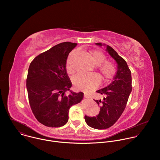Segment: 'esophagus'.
Here are the masks:
<instances>
[{
  "label": "esophagus",
  "mask_w": 160,
  "mask_h": 160,
  "mask_svg": "<svg viewBox=\"0 0 160 160\" xmlns=\"http://www.w3.org/2000/svg\"><path fill=\"white\" fill-rule=\"evenodd\" d=\"M88 97H87V95H84V98H85V99H87Z\"/></svg>",
  "instance_id": "esophagus-1"
}]
</instances>
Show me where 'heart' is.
<instances>
[{
    "instance_id": "obj_1",
    "label": "heart",
    "mask_w": 160,
    "mask_h": 160,
    "mask_svg": "<svg viewBox=\"0 0 160 160\" xmlns=\"http://www.w3.org/2000/svg\"><path fill=\"white\" fill-rule=\"evenodd\" d=\"M74 54L75 52H72L67 62L66 70L69 73H72L74 72L72 65ZM89 56L92 61L96 65L99 66V71L104 82H109L115 77L117 72L115 63L110 61H106V56L102 52L99 51H90ZM100 82L101 78L96 74H78L73 78V83L75 88L84 92H89L90 90H94L98 87Z\"/></svg>"
}]
</instances>
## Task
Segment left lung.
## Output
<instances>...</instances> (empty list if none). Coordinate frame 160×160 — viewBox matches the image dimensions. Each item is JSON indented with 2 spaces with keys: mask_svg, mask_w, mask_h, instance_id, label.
<instances>
[{
  "mask_svg": "<svg viewBox=\"0 0 160 160\" xmlns=\"http://www.w3.org/2000/svg\"><path fill=\"white\" fill-rule=\"evenodd\" d=\"M96 44L105 45L101 43ZM106 51L115 60L117 72L109 85L96 91L105 95L102 101L94 99L100 106L99 115L93 117L85 116V122L89 127L99 130L109 128L117 122L126 107L132 91L131 72L127 62L109 45H106Z\"/></svg>",
  "mask_w": 160,
  "mask_h": 160,
  "instance_id": "obj_1",
  "label": "left lung"
}]
</instances>
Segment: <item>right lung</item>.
Instances as JSON below:
<instances>
[{
	"label": "right lung",
	"mask_w": 160,
	"mask_h": 160,
	"mask_svg": "<svg viewBox=\"0 0 160 160\" xmlns=\"http://www.w3.org/2000/svg\"><path fill=\"white\" fill-rule=\"evenodd\" d=\"M77 43L65 42L41 53L31 62L27 78L29 103L36 119L49 127H60L68 121V112L83 98L70 90L66 60ZM69 90L71 94L66 95Z\"/></svg>",
	"instance_id": "right-lung-1"
}]
</instances>
